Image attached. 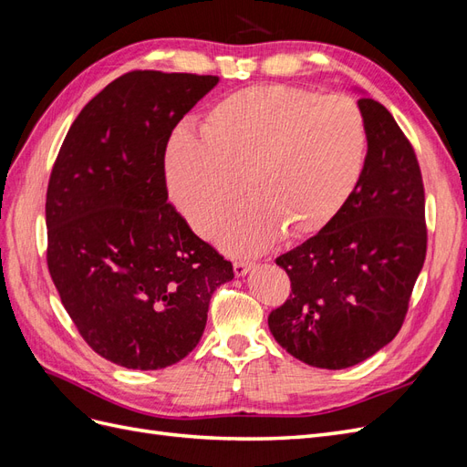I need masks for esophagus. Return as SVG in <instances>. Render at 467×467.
Masks as SVG:
<instances>
[{"label":"esophagus","instance_id":"esophagus-1","mask_svg":"<svg viewBox=\"0 0 467 467\" xmlns=\"http://www.w3.org/2000/svg\"><path fill=\"white\" fill-rule=\"evenodd\" d=\"M253 266H255V263L239 259V261H235V263H234V273H235V276H245V275L251 271Z\"/></svg>","mask_w":467,"mask_h":467}]
</instances>
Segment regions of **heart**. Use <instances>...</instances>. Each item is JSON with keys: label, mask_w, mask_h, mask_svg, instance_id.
I'll list each match as a JSON object with an SVG mask.
<instances>
[{"label": "heart", "mask_w": 467, "mask_h": 467, "mask_svg": "<svg viewBox=\"0 0 467 467\" xmlns=\"http://www.w3.org/2000/svg\"><path fill=\"white\" fill-rule=\"evenodd\" d=\"M366 148V122L350 99L257 86L220 99L201 138L171 136L165 181L181 214L208 234L242 194L244 177L251 199L214 237L234 253H253L280 232L304 239L327 228L358 187Z\"/></svg>", "instance_id": "1"}]
</instances>
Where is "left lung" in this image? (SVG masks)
<instances>
[{
    "instance_id": "obj_1",
    "label": "left lung",
    "mask_w": 467,
    "mask_h": 467,
    "mask_svg": "<svg viewBox=\"0 0 467 467\" xmlns=\"http://www.w3.org/2000/svg\"><path fill=\"white\" fill-rule=\"evenodd\" d=\"M368 153L357 191L327 228L276 257L290 298L268 314L276 343L316 368L341 370L400 333L427 255L425 187L391 112L358 99Z\"/></svg>"
}]
</instances>
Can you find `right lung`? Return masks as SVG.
Returning a JSON list of instances; mask_svg holds the SVG:
<instances>
[{
  "label": "right lung",
  "instance_id": "add662e5",
  "mask_svg": "<svg viewBox=\"0 0 467 467\" xmlns=\"http://www.w3.org/2000/svg\"><path fill=\"white\" fill-rule=\"evenodd\" d=\"M216 76L129 72L81 109L47 191V263L97 355L160 370L199 345L234 266L167 202L165 150Z\"/></svg>",
  "mask_w": 467,
  "mask_h": 467
}]
</instances>
